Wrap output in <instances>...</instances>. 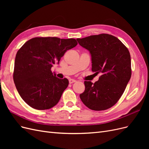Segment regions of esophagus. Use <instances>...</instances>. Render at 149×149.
Returning <instances> with one entry per match:
<instances>
[{
  "mask_svg": "<svg viewBox=\"0 0 149 149\" xmlns=\"http://www.w3.org/2000/svg\"><path fill=\"white\" fill-rule=\"evenodd\" d=\"M76 80L73 79H69V82H70V84L73 83H74V82H76Z\"/></svg>",
  "mask_w": 149,
  "mask_h": 149,
  "instance_id": "obj_1",
  "label": "esophagus"
}]
</instances>
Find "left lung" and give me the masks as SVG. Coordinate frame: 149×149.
I'll use <instances>...</instances> for the list:
<instances>
[{
    "label": "left lung",
    "mask_w": 149,
    "mask_h": 149,
    "mask_svg": "<svg viewBox=\"0 0 149 149\" xmlns=\"http://www.w3.org/2000/svg\"><path fill=\"white\" fill-rule=\"evenodd\" d=\"M76 40L90 53L92 71L102 73L94 84L84 81L85 90L79 95L81 100L90 109H109L119 101L131 77L128 49L118 38L106 33Z\"/></svg>",
    "instance_id": "1"
}]
</instances>
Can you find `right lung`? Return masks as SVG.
<instances>
[{
    "mask_svg": "<svg viewBox=\"0 0 149 149\" xmlns=\"http://www.w3.org/2000/svg\"><path fill=\"white\" fill-rule=\"evenodd\" d=\"M74 38L35 37L24 44L15 60L13 81L18 93L30 107L45 110L55 106L68 87V79L53 73V65L59 64L68 49L77 45Z\"/></svg>",
    "mask_w": 149,
    "mask_h": 149,
    "instance_id": "add662e5",
    "label": "right lung"
}]
</instances>
